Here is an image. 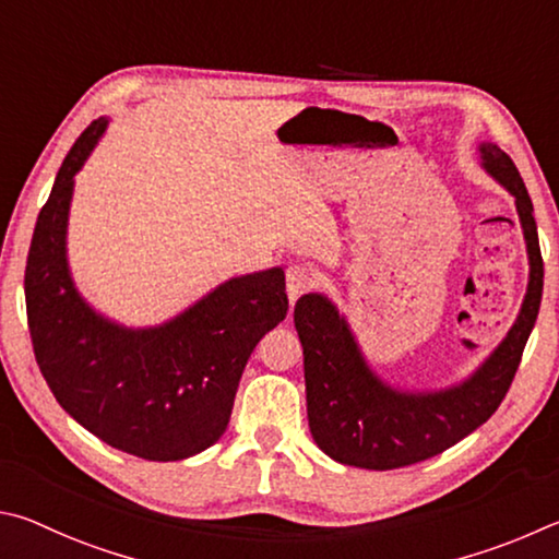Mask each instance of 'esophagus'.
Returning <instances> with one entry per match:
<instances>
[{
  "mask_svg": "<svg viewBox=\"0 0 559 559\" xmlns=\"http://www.w3.org/2000/svg\"><path fill=\"white\" fill-rule=\"evenodd\" d=\"M317 285V274L307 264H292L287 267V295L292 301H297L305 292Z\"/></svg>",
  "mask_w": 559,
  "mask_h": 559,
  "instance_id": "obj_1",
  "label": "esophagus"
}]
</instances>
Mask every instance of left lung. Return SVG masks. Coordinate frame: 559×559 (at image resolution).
Masks as SVG:
<instances>
[{
  "instance_id": "8db88e82",
  "label": "left lung",
  "mask_w": 559,
  "mask_h": 559,
  "mask_svg": "<svg viewBox=\"0 0 559 559\" xmlns=\"http://www.w3.org/2000/svg\"><path fill=\"white\" fill-rule=\"evenodd\" d=\"M481 156L486 171L515 195L531 282L513 329L472 378L439 393H400L366 366L346 321L326 297L305 295L297 301L309 429L321 452L341 464L388 472L442 454L481 427L513 383L540 311L545 270L533 201L513 159L496 144H481Z\"/></svg>"
}]
</instances>
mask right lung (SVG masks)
Listing matches in <instances>:
<instances>
[{
  "label": "right lung",
  "instance_id": "obj_1",
  "mask_svg": "<svg viewBox=\"0 0 559 559\" xmlns=\"http://www.w3.org/2000/svg\"><path fill=\"white\" fill-rule=\"evenodd\" d=\"M107 120L78 136L38 213L24 292L36 364L68 415L105 444L150 462H179L215 444L230 423L245 364L287 317L285 272L245 274L156 329L97 317L73 287L66 223L73 176Z\"/></svg>",
  "mask_w": 559,
  "mask_h": 559
}]
</instances>
